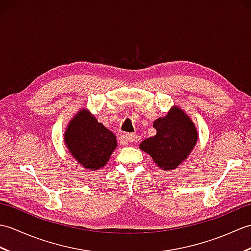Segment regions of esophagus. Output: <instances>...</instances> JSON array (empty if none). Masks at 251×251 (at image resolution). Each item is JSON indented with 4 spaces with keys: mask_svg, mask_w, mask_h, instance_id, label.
Segmentation results:
<instances>
[{
    "mask_svg": "<svg viewBox=\"0 0 251 251\" xmlns=\"http://www.w3.org/2000/svg\"><path fill=\"white\" fill-rule=\"evenodd\" d=\"M139 140V136L135 135V134H126V135H123L120 138V142L122 145H128V143H135Z\"/></svg>",
    "mask_w": 251,
    "mask_h": 251,
    "instance_id": "esophagus-1",
    "label": "esophagus"
}]
</instances>
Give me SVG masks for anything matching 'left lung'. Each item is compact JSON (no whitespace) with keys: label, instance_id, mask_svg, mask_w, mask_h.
Instances as JSON below:
<instances>
[{"label":"left lung","instance_id":"1","mask_svg":"<svg viewBox=\"0 0 251 251\" xmlns=\"http://www.w3.org/2000/svg\"><path fill=\"white\" fill-rule=\"evenodd\" d=\"M156 135L141 142L140 149L163 170H174L193 151L199 135L190 116L174 105L164 117L154 121Z\"/></svg>","mask_w":251,"mask_h":251}]
</instances>
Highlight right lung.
Wrapping results in <instances>:
<instances>
[{
    "label": "right lung",
    "mask_w": 251,
    "mask_h": 251,
    "mask_svg": "<svg viewBox=\"0 0 251 251\" xmlns=\"http://www.w3.org/2000/svg\"><path fill=\"white\" fill-rule=\"evenodd\" d=\"M63 139L71 156L90 170L103 167L117 147L116 136L86 108H82L68 123Z\"/></svg>",
    "instance_id": "right-lung-1"
}]
</instances>
